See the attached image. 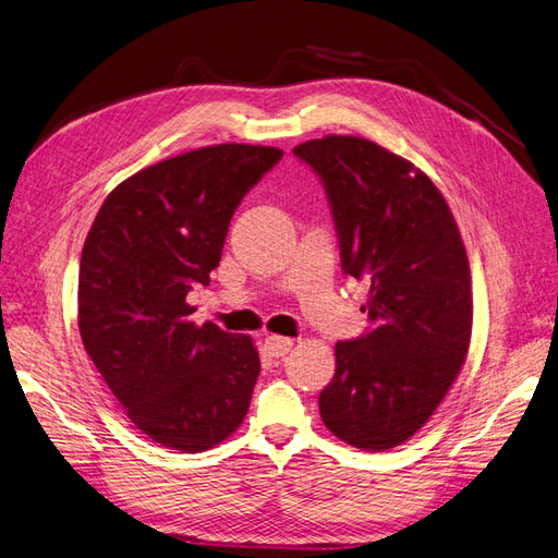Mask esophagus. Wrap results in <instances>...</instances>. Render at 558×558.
<instances>
[{
  "mask_svg": "<svg viewBox=\"0 0 558 558\" xmlns=\"http://www.w3.org/2000/svg\"><path fill=\"white\" fill-rule=\"evenodd\" d=\"M294 340L292 338H282V336H266L264 340V348L268 350V354L271 356H284L287 352L292 350Z\"/></svg>",
  "mask_w": 558,
  "mask_h": 558,
  "instance_id": "esophagus-1",
  "label": "esophagus"
}]
</instances>
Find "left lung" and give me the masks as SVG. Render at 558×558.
<instances>
[{"label": "left lung", "instance_id": "obj_1", "mask_svg": "<svg viewBox=\"0 0 558 558\" xmlns=\"http://www.w3.org/2000/svg\"><path fill=\"white\" fill-rule=\"evenodd\" d=\"M294 155L325 185L340 268L371 287L368 329L336 343L319 415L336 438L383 452L417 434L463 366L469 257L442 194L408 159L359 136L305 141Z\"/></svg>", "mask_w": 558, "mask_h": 558}]
</instances>
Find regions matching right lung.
Instances as JSON below:
<instances>
[{"label":"right lung","mask_w":558,"mask_h":558,"mask_svg":"<svg viewBox=\"0 0 558 558\" xmlns=\"http://www.w3.org/2000/svg\"><path fill=\"white\" fill-rule=\"evenodd\" d=\"M282 150L222 143L120 183L89 227L78 268L85 352L155 442L204 452L241 426L259 375L250 336L196 327L185 301L218 268L243 196Z\"/></svg>","instance_id":"add662e5"}]
</instances>
